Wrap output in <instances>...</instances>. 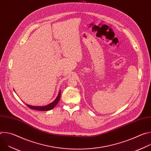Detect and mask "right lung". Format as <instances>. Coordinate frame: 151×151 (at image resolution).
I'll use <instances>...</instances> for the list:
<instances>
[{
	"label": "right lung",
	"instance_id": "1",
	"mask_svg": "<svg viewBox=\"0 0 151 151\" xmlns=\"http://www.w3.org/2000/svg\"><path fill=\"white\" fill-rule=\"evenodd\" d=\"M60 96H61V91H60L58 96L57 97V98L55 99V100L51 103L50 104H48L47 106H30V105H28L26 104L29 108L32 109H34V110H37V111H50L54 107L57 105V104L58 103V102L60 100Z\"/></svg>",
	"mask_w": 151,
	"mask_h": 151
}]
</instances>
